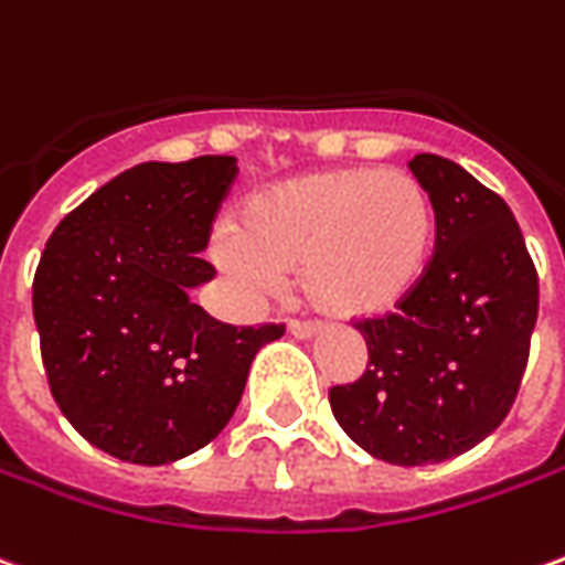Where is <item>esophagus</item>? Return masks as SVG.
<instances>
[{"instance_id":"esophagus-1","label":"esophagus","mask_w":565,"mask_h":565,"mask_svg":"<svg viewBox=\"0 0 565 565\" xmlns=\"http://www.w3.org/2000/svg\"><path fill=\"white\" fill-rule=\"evenodd\" d=\"M287 330H290V337L296 339H311L318 330H321V323L318 321H290L287 323Z\"/></svg>"}]
</instances>
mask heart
<instances>
[{
  "label": "heart",
  "mask_w": 565,
  "mask_h": 565,
  "mask_svg": "<svg viewBox=\"0 0 565 565\" xmlns=\"http://www.w3.org/2000/svg\"><path fill=\"white\" fill-rule=\"evenodd\" d=\"M434 232V201L413 173L337 168L259 189L238 228L216 235L214 256L250 294H271L299 269L315 309L370 318L416 290Z\"/></svg>",
  "instance_id": "heart-1"
}]
</instances>
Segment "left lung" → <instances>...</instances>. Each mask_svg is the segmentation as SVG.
<instances>
[{
	"instance_id": "8db88e82",
	"label": "left lung",
	"mask_w": 565,
	"mask_h": 565,
	"mask_svg": "<svg viewBox=\"0 0 565 565\" xmlns=\"http://www.w3.org/2000/svg\"><path fill=\"white\" fill-rule=\"evenodd\" d=\"M437 242L394 315L358 323L366 373L330 388L342 431L388 465L456 459L495 431L520 392L539 275L511 207L456 161L422 152Z\"/></svg>"
}]
</instances>
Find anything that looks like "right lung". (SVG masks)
<instances>
[{"label": "right lung", "instance_id": "obj_1", "mask_svg": "<svg viewBox=\"0 0 565 565\" xmlns=\"http://www.w3.org/2000/svg\"><path fill=\"white\" fill-rule=\"evenodd\" d=\"M238 173L232 156L143 161L61 220L33 278L42 364L61 413L131 465L207 447L281 323L232 327L189 294L214 278L199 250Z\"/></svg>", "mask_w": 565, "mask_h": 565}]
</instances>
